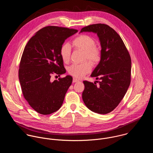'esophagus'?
I'll list each match as a JSON object with an SVG mask.
<instances>
[{
  "mask_svg": "<svg viewBox=\"0 0 153 153\" xmlns=\"http://www.w3.org/2000/svg\"><path fill=\"white\" fill-rule=\"evenodd\" d=\"M79 81L77 79H76V78H73V82H78Z\"/></svg>",
  "mask_w": 153,
  "mask_h": 153,
  "instance_id": "1",
  "label": "esophagus"
}]
</instances>
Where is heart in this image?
I'll return each mask as SVG.
<instances>
[{"label": "heart", "instance_id": "1", "mask_svg": "<svg viewBox=\"0 0 153 153\" xmlns=\"http://www.w3.org/2000/svg\"><path fill=\"white\" fill-rule=\"evenodd\" d=\"M72 44L78 49L84 51V60L88 59L92 63L99 62L101 58V51L96 45L95 40L88 35H81L75 38ZM60 55L64 62H68L71 58V47L68 43L63 44L60 49ZM92 70L89 62L82 64H73L68 68L69 74L76 78H82Z\"/></svg>", "mask_w": 153, "mask_h": 153}]
</instances>
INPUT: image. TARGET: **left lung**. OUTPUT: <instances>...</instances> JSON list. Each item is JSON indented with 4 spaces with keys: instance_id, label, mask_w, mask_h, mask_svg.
Masks as SVG:
<instances>
[{
    "instance_id": "left-lung-1",
    "label": "left lung",
    "mask_w": 153,
    "mask_h": 153,
    "mask_svg": "<svg viewBox=\"0 0 153 153\" xmlns=\"http://www.w3.org/2000/svg\"><path fill=\"white\" fill-rule=\"evenodd\" d=\"M96 33L101 46V58L91 77L99 84L83 81L82 100L91 111L106 114L115 109L126 95L131 82L130 53L120 36L108 25L97 23L81 29V32Z\"/></svg>"
}]
</instances>
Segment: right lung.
<instances>
[{
	"instance_id": "add662e5",
	"label": "right lung",
	"mask_w": 153,
	"mask_h": 153,
	"mask_svg": "<svg viewBox=\"0 0 153 153\" xmlns=\"http://www.w3.org/2000/svg\"><path fill=\"white\" fill-rule=\"evenodd\" d=\"M78 30L48 26L38 30L26 44L19 69L22 94L38 113L51 114L59 109L72 82L67 75L51 81V75L65 74L60 49L66 39Z\"/></svg>"
}]
</instances>
